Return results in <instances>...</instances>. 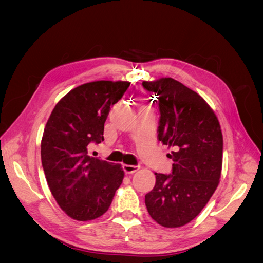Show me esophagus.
<instances>
[{"mask_svg": "<svg viewBox=\"0 0 263 263\" xmlns=\"http://www.w3.org/2000/svg\"><path fill=\"white\" fill-rule=\"evenodd\" d=\"M140 169L139 165H130V164H124L123 165V170L125 171L126 174H133L135 172H137Z\"/></svg>", "mask_w": 263, "mask_h": 263, "instance_id": "esophagus-1", "label": "esophagus"}]
</instances>
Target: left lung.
<instances>
[{"instance_id":"1","label":"left lung","mask_w":263,"mask_h":263,"mask_svg":"<svg viewBox=\"0 0 263 263\" xmlns=\"http://www.w3.org/2000/svg\"><path fill=\"white\" fill-rule=\"evenodd\" d=\"M157 97L158 139L172 148L171 174L155 173L156 184L145 196L148 213L163 227L194 219L216 190L222 164L218 119L204 99L172 78L144 81Z\"/></svg>"}]
</instances>
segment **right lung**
Returning a JSON list of instances; mask_svg holds the SVG:
<instances>
[{
    "instance_id": "add662e5",
    "label": "right lung",
    "mask_w": 263,
    "mask_h": 263,
    "mask_svg": "<svg viewBox=\"0 0 263 263\" xmlns=\"http://www.w3.org/2000/svg\"><path fill=\"white\" fill-rule=\"evenodd\" d=\"M130 85L127 81H94L71 90L54 106L46 124L42 164L50 192L61 210L76 220L102 216L122 184L124 171L87 155L100 144L112 106Z\"/></svg>"
}]
</instances>
